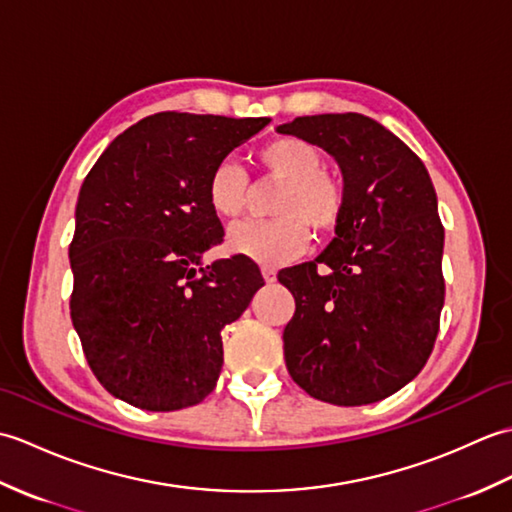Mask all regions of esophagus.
Returning a JSON list of instances; mask_svg holds the SVG:
<instances>
[{
    "label": "esophagus",
    "mask_w": 512,
    "mask_h": 512,
    "mask_svg": "<svg viewBox=\"0 0 512 512\" xmlns=\"http://www.w3.org/2000/svg\"><path fill=\"white\" fill-rule=\"evenodd\" d=\"M262 275H264V281H266V284H275V281H277V273H275L273 268H264V270H262Z\"/></svg>",
    "instance_id": "34e87169"
}]
</instances>
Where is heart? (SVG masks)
I'll list each match as a JSON object with an SVG mask.
<instances>
[{"label": "heart", "mask_w": 512, "mask_h": 512, "mask_svg": "<svg viewBox=\"0 0 512 512\" xmlns=\"http://www.w3.org/2000/svg\"><path fill=\"white\" fill-rule=\"evenodd\" d=\"M266 176L281 182L270 213L275 220L239 222L226 237L231 253L262 266H284L306 253L312 228L328 235L345 213V187L339 176L323 169L321 151L299 136H279L257 149ZM248 193L244 169L233 160H220L206 182L211 211L224 220L242 215Z\"/></svg>", "instance_id": "1"}]
</instances>
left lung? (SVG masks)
I'll return each instance as SVG.
<instances>
[{
	"label": "left lung",
	"instance_id": "obj_1",
	"mask_svg": "<svg viewBox=\"0 0 512 512\" xmlns=\"http://www.w3.org/2000/svg\"><path fill=\"white\" fill-rule=\"evenodd\" d=\"M277 132L328 151L345 187V213L328 248L279 273L297 306L284 330L286 367L330 405L378 402L420 374L440 330L444 228L436 189L422 160L369 116H299Z\"/></svg>",
	"mask_w": 512,
	"mask_h": 512
}]
</instances>
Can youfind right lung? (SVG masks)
<instances>
[{"mask_svg":"<svg viewBox=\"0 0 512 512\" xmlns=\"http://www.w3.org/2000/svg\"><path fill=\"white\" fill-rule=\"evenodd\" d=\"M270 118L160 112L112 140L83 180L74 213L70 317L112 396L176 411L211 394L222 328L264 277L248 257L202 266L224 228L206 182Z\"/></svg>","mask_w":512,"mask_h":512,"instance_id":"1","label":"right lung"}]
</instances>
